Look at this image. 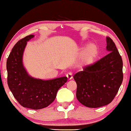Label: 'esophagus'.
<instances>
[{
    "mask_svg": "<svg viewBox=\"0 0 131 131\" xmlns=\"http://www.w3.org/2000/svg\"><path fill=\"white\" fill-rule=\"evenodd\" d=\"M66 77H67L68 78V80H71L72 78H73V75H72V73L71 72H68L67 74H66Z\"/></svg>",
    "mask_w": 131,
    "mask_h": 131,
    "instance_id": "1",
    "label": "esophagus"
}]
</instances>
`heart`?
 Instances as JSON below:
<instances>
[{
	"instance_id": "heart-1",
	"label": "heart",
	"mask_w": 131,
	"mask_h": 131,
	"mask_svg": "<svg viewBox=\"0 0 131 131\" xmlns=\"http://www.w3.org/2000/svg\"><path fill=\"white\" fill-rule=\"evenodd\" d=\"M96 55V49L93 46H90L84 53V60L86 63H91Z\"/></svg>"
}]
</instances>
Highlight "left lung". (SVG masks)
I'll list each match as a JSON object with an SVG mask.
<instances>
[{
    "label": "left lung",
    "instance_id": "left-lung-1",
    "mask_svg": "<svg viewBox=\"0 0 131 131\" xmlns=\"http://www.w3.org/2000/svg\"><path fill=\"white\" fill-rule=\"evenodd\" d=\"M108 54L75 73L77 98L82 104L97 108L111 103L123 81V62L115 43L106 37Z\"/></svg>",
    "mask_w": 131,
    "mask_h": 131
}]
</instances>
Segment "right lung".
<instances>
[{
  "mask_svg": "<svg viewBox=\"0 0 131 131\" xmlns=\"http://www.w3.org/2000/svg\"><path fill=\"white\" fill-rule=\"evenodd\" d=\"M29 35L18 41L9 55L6 62L8 85L13 95L23 106L37 110L49 106L55 100L58 90L67 81V77L41 80L29 77L23 65V54Z\"/></svg>",
  "mask_w": 131,
  "mask_h": 131,
  "instance_id": "1",
  "label": "right lung"
}]
</instances>
